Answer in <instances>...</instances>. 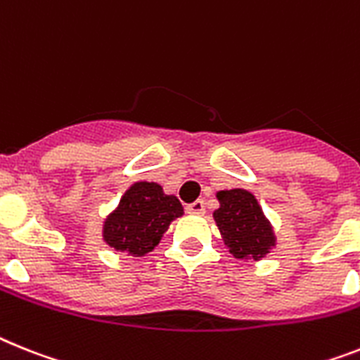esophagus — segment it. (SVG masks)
Instances as JSON below:
<instances>
[{"label": "esophagus", "mask_w": 360, "mask_h": 360, "mask_svg": "<svg viewBox=\"0 0 360 360\" xmlns=\"http://www.w3.org/2000/svg\"><path fill=\"white\" fill-rule=\"evenodd\" d=\"M186 212L195 214V216H201V214H205V201H203V199H198V201H194V203L186 205Z\"/></svg>", "instance_id": "34e87169"}]
</instances>
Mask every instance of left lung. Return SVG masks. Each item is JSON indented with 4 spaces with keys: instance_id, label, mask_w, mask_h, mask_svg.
<instances>
[{
    "instance_id": "8db88e82",
    "label": "left lung",
    "mask_w": 360,
    "mask_h": 360,
    "mask_svg": "<svg viewBox=\"0 0 360 360\" xmlns=\"http://www.w3.org/2000/svg\"><path fill=\"white\" fill-rule=\"evenodd\" d=\"M219 205L214 212L226 245L236 258L258 259L274 245V236L255 195L247 190H223L217 194Z\"/></svg>"
}]
</instances>
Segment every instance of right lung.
<instances>
[{"instance_id": "right-lung-1", "label": "right lung", "mask_w": 360, "mask_h": 360, "mask_svg": "<svg viewBox=\"0 0 360 360\" xmlns=\"http://www.w3.org/2000/svg\"><path fill=\"white\" fill-rule=\"evenodd\" d=\"M179 216L183 207L175 195L162 194L157 183H135L108 217L104 240L113 249L143 256L161 241L172 219Z\"/></svg>"}]
</instances>
